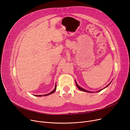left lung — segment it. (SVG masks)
<instances>
[{"mask_svg": "<svg viewBox=\"0 0 130 130\" xmlns=\"http://www.w3.org/2000/svg\"><path fill=\"white\" fill-rule=\"evenodd\" d=\"M75 83H76V86L77 87V88H78V89L79 90H80V91H83V92H88V93H92V92H90V91H87V90H85V89H84V88H82V87H80L79 86H78V85L77 84V83L76 82H75ZM110 84H109L108 85H107L106 87H107V86H108L109 85H110ZM105 87H104V88H105ZM103 89H102V90H100V91H98V92H100V91H101V90H102Z\"/></svg>", "mask_w": 130, "mask_h": 130, "instance_id": "obj_1", "label": "left lung"}]
</instances>
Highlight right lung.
Masks as SVG:
<instances>
[{
  "label": "right lung",
  "instance_id": "1",
  "mask_svg": "<svg viewBox=\"0 0 130 130\" xmlns=\"http://www.w3.org/2000/svg\"><path fill=\"white\" fill-rule=\"evenodd\" d=\"M56 85H55V89L53 91H52L51 93H48V94H45L44 95H35V96H47V95H50V94H52V93H54L55 92V91H56Z\"/></svg>",
  "mask_w": 130,
  "mask_h": 130
}]
</instances>
